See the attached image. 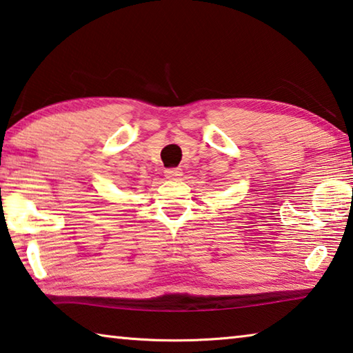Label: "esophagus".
Segmentation results:
<instances>
[{"label":"esophagus","mask_w":353,"mask_h":353,"mask_svg":"<svg viewBox=\"0 0 353 353\" xmlns=\"http://www.w3.org/2000/svg\"><path fill=\"white\" fill-rule=\"evenodd\" d=\"M164 175L165 178H169V180H176V178H180L183 175V172L181 169H178V167H172V169L164 170Z\"/></svg>","instance_id":"esophagus-1"}]
</instances>
